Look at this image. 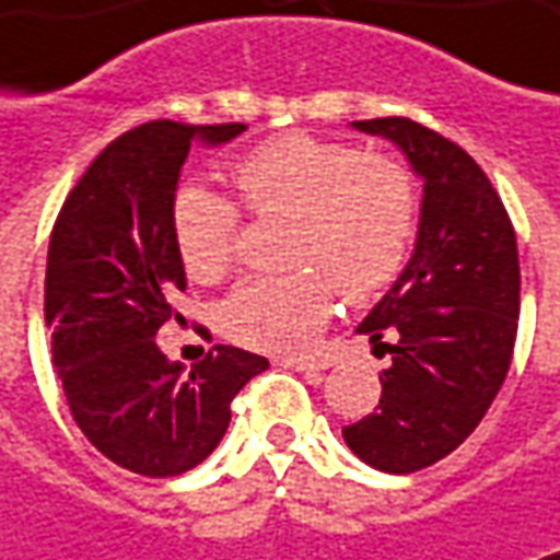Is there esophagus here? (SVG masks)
<instances>
[{"label":"esophagus","instance_id":"obj_1","mask_svg":"<svg viewBox=\"0 0 560 560\" xmlns=\"http://www.w3.org/2000/svg\"><path fill=\"white\" fill-rule=\"evenodd\" d=\"M287 369H295V372H304V375H319V372H326L329 365L319 360H283Z\"/></svg>","mask_w":560,"mask_h":560}]
</instances>
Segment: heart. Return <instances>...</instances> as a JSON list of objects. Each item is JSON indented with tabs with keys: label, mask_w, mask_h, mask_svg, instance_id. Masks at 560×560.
<instances>
[{
	"label": "heart",
	"mask_w": 560,
	"mask_h": 560,
	"mask_svg": "<svg viewBox=\"0 0 560 560\" xmlns=\"http://www.w3.org/2000/svg\"><path fill=\"white\" fill-rule=\"evenodd\" d=\"M253 215L295 219L283 277H246L222 304V329L237 345L299 353L326 329L335 295L375 302L402 273L418 231V183L399 158L350 142L289 133L261 142L234 167ZM173 241L183 268L213 283L237 258L241 207L207 185L173 198Z\"/></svg>",
	"instance_id": "obj_1"
}]
</instances>
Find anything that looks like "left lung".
Returning a JSON list of instances; mask_svg holds the SVG:
<instances>
[{
    "label": "left lung",
    "instance_id": "1",
    "mask_svg": "<svg viewBox=\"0 0 560 560\" xmlns=\"http://www.w3.org/2000/svg\"><path fill=\"white\" fill-rule=\"evenodd\" d=\"M387 137L423 179L415 256L360 323L393 365L381 402L345 427L347 448L408 476L448 457L503 387L518 335V243L485 170L457 142L411 118L353 121Z\"/></svg>",
    "mask_w": 560,
    "mask_h": 560
}]
</instances>
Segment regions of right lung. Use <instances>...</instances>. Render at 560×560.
I'll use <instances>...</instances> for the list:
<instances>
[{"label": "right lung", "mask_w": 560, "mask_h": 560, "mask_svg": "<svg viewBox=\"0 0 560 560\" xmlns=\"http://www.w3.org/2000/svg\"><path fill=\"white\" fill-rule=\"evenodd\" d=\"M243 125L145 121L112 140L63 200L45 271V326L79 430L112 464L149 479L207 460L231 420V399L265 357L215 345L183 375L158 331L185 268L173 241V198L191 142L234 140Z\"/></svg>", "instance_id": "add662e5"}]
</instances>
